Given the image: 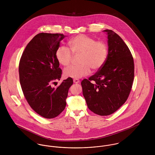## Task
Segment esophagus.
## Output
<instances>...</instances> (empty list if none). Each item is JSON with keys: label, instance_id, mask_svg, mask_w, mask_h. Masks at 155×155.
I'll use <instances>...</instances> for the list:
<instances>
[{"label": "esophagus", "instance_id": "esophagus-1", "mask_svg": "<svg viewBox=\"0 0 155 155\" xmlns=\"http://www.w3.org/2000/svg\"><path fill=\"white\" fill-rule=\"evenodd\" d=\"M79 82H80V81H79V79H73V82H74V84H78V83H79Z\"/></svg>", "mask_w": 155, "mask_h": 155}]
</instances>
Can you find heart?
Returning a JSON list of instances; mask_svg holds the SVG:
<instances>
[{"instance_id": "b5f03b06", "label": "heart", "mask_w": 155, "mask_h": 155, "mask_svg": "<svg viewBox=\"0 0 155 155\" xmlns=\"http://www.w3.org/2000/svg\"><path fill=\"white\" fill-rule=\"evenodd\" d=\"M68 48L59 46L55 52L58 62L63 66H69L73 54L79 55V63L66 68L64 74L67 78L79 79L88 75L91 68L98 70L104 66L108 56V46L102 41H96L86 35H79L68 42Z\"/></svg>"}]
</instances>
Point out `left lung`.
I'll list each match as a JSON object with an SVG mask.
<instances>
[{"instance_id":"8db88e82","label":"left lung","mask_w":155,"mask_h":155,"mask_svg":"<svg viewBox=\"0 0 155 155\" xmlns=\"http://www.w3.org/2000/svg\"><path fill=\"white\" fill-rule=\"evenodd\" d=\"M108 39V56L104 66L81 82L89 109L100 116L118 110L127 100L133 86V55L122 38L111 30H105Z\"/></svg>"}]
</instances>
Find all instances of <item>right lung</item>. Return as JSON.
<instances>
[{
  "label": "right lung",
  "instance_id": "add662e5",
  "mask_svg": "<svg viewBox=\"0 0 155 155\" xmlns=\"http://www.w3.org/2000/svg\"><path fill=\"white\" fill-rule=\"evenodd\" d=\"M64 37L60 33L38 34L26 46L19 63L24 95L31 109L46 119L54 118L64 110L68 91L73 83L68 78L58 87H52L61 77L55 52Z\"/></svg>",
  "mask_w": 155,
  "mask_h": 155
}]
</instances>
